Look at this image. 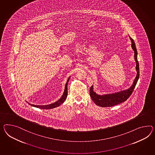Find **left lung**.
<instances>
[{
    "label": "left lung",
    "instance_id": "left-lung-1",
    "mask_svg": "<svg viewBox=\"0 0 155 155\" xmlns=\"http://www.w3.org/2000/svg\"><path fill=\"white\" fill-rule=\"evenodd\" d=\"M130 37V36H129ZM131 41V47L134 51V59L136 62L135 69L137 72V76L135 77L134 82L130 87L127 90L119 91L112 94H108L104 95H98L93 91V85L90 88V95L93 101L97 106L102 107H112L115 105L119 104L127 101L129 97L131 95L135 85L138 82L139 77V62L137 59V51L135 47L134 40L130 37Z\"/></svg>",
    "mask_w": 155,
    "mask_h": 155
}]
</instances>
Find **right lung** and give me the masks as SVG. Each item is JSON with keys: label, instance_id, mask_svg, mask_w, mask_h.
I'll return each instance as SVG.
<instances>
[{"label": "right lung", "instance_id": "add662e5", "mask_svg": "<svg viewBox=\"0 0 155 155\" xmlns=\"http://www.w3.org/2000/svg\"><path fill=\"white\" fill-rule=\"evenodd\" d=\"M70 79V77L68 78V81L66 82V84L65 85V87H64V94L60 98V99H58L57 102L54 103L50 104H47V105H35V104H31L30 103H28L33 107H37L41 109H46V110H49V109H52L54 108H56L57 107L60 106V105L64 102L65 99H66L67 96H68V82L69 81V79Z\"/></svg>", "mask_w": 155, "mask_h": 155}]
</instances>
